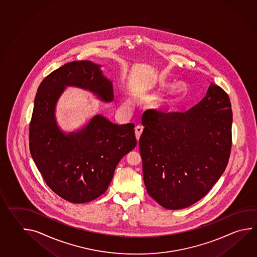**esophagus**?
I'll list each match as a JSON object with an SVG mask.
<instances>
[{
    "label": "esophagus",
    "mask_w": 257,
    "mask_h": 257,
    "mask_svg": "<svg viewBox=\"0 0 257 257\" xmlns=\"http://www.w3.org/2000/svg\"><path fill=\"white\" fill-rule=\"evenodd\" d=\"M143 130H144V127L141 125H137V127L135 128V131H136V137H137V140H139V138L141 137Z\"/></svg>",
    "instance_id": "34e87169"
}]
</instances>
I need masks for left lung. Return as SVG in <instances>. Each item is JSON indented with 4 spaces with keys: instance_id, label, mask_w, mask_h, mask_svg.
<instances>
[{
    "instance_id": "1",
    "label": "left lung",
    "mask_w": 257,
    "mask_h": 257,
    "mask_svg": "<svg viewBox=\"0 0 257 257\" xmlns=\"http://www.w3.org/2000/svg\"><path fill=\"white\" fill-rule=\"evenodd\" d=\"M139 147L147 192L166 209L187 208L206 196L224 172L231 148L228 94L210 83L187 111L148 109Z\"/></svg>"
}]
</instances>
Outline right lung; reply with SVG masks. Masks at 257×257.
Wrapping results in <instances>:
<instances>
[{
    "instance_id": "right-lung-1",
    "label": "right lung",
    "mask_w": 257,
    "mask_h": 257,
    "mask_svg": "<svg viewBox=\"0 0 257 257\" xmlns=\"http://www.w3.org/2000/svg\"><path fill=\"white\" fill-rule=\"evenodd\" d=\"M66 86L89 89L111 101V82L100 66L72 61L47 75L37 89L29 125L32 157L47 186L71 203H86L104 193L116 166L137 147L135 124L118 125L96 115L77 133L64 135L55 119V106Z\"/></svg>"
}]
</instances>
